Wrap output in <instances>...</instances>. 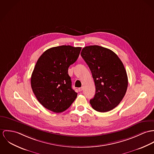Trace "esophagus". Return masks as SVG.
I'll return each instance as SVG.
<instances>
[{"label":"esophagus","mask_w":154,"mask_h":154,"mask_svg":"<svg viewBox=\"0 0 154 154\" xmlns=\"http://www.w3.org/2000/svg\"><path fill=\"white\" fill-rule=\"evenodd\" d=\"M83 87H80V88H79V91H83Z\"/></svg>","instance_id":"1"}]
</instances>
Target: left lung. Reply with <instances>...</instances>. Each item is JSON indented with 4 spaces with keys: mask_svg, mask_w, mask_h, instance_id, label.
<instances>
[{
    "mask_svg": "<svg viewBox=\"0 0 154 154\" xmlns=\"http://www.w3.org/2000/svg\"><path fill=\"white\" fill-rule=\"evenodd\" d=\"M81 55L90 69L96 86L94 97L90 100L92 107L99 112L113 109L124 97L128 85L122 61L114 52L99 45L85 47Z\"/></svg>",
    "mask_w": 154,
    "mask_h": 154,
    "instance_id": "obj_1",
    "label": "left lung"
}]
</instances>
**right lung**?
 Masks as SVG:
<instances>
[{
  "label": "right lung",
  "mask_w": 154,
  "mask_h": 154,
  "mask_svg": "<svg viewBox=\"0 0 154 154\" xmlns=\"http://www.w3.org/2000/svg\"><path fill=\"white\" fill-rule=\"evenodd\" d=\"M81 47L61 45L44 52L32 72L31 85L37 100L55 113L67 110L77 93L72 88L68 69L77 60Z\"/></svg>",
  "instance_id": "right-lung-1"
}]
</instances>
